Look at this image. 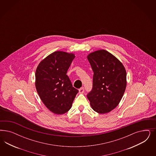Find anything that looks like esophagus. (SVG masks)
Segmentation results:
<instances>
[{
	"mask_svg": "<svg viewBox=\"0 0 156 156\" xmlns=\"http://www.w3.org/2000/svg\"><path fill=\"white\" fill-rule=\"evenodd\" d=\"M84 88L83 87H81L79 89V93L80 94H83L84 93Z\"/></svg>",
	"mask_w": 156,
	"mask_h": 156,
	"instance_id": "34e87169",
	"label": "esophagus"
}]
</instances>
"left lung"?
Listing matches in <instances>:
<instances>
[{
  "instance_id": "8db88e82",
  "label": "left lung",
  "mask_w": 156,
  "mask_h": 156,
  "mask_svg": "<svg viewBox=\"0 0 156 156\" xmlns=\"http://www.w3.org/2000/svg\"><path fill=\"white\" fill-rule=\"evenodd\" d=\"M87 58L94 72L93 89L87 97L95 112L108 113L122 98L127 84L126 71L116 57L105 50L91 52Z\"/></svg>"
}]
</instances>
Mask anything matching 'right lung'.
<instances>
[{
    "instance_id": "add662e5",
    "label": "right lung",
    "mask_w": 156,
    "mask_h": 156,
    "mask_svg": "<svg viewBox=\"0 0 156 156\" xmlns=\"http://www.w3.org/2000/svg\"><path fill=\"white\" fill-rule=\"evenodd\" d=\"M75 57L73 53L57 51L43 59L36 69L37 93L43 103L53 113L67 112L78 93L66 75Z\"/></svg>"
}]
</instances>
